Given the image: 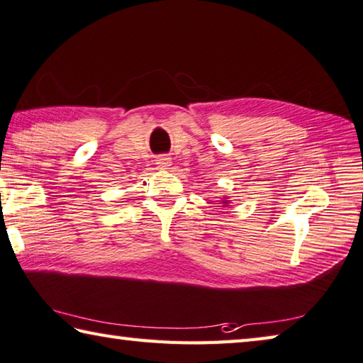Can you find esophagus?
Listing matches in <instances>:
<instances>
[{
	"instance_id": "1",
	"label": "esophagus",
	"mask_w": 363,
	"mask_h": 363,
	"mask_svg": "<svg viewBox=\"0 0 363 363\" xmlns=\"http://www.w3.org/2000/svg\"><path fill=\"white\" fill-rule=\"evenodd\" d=\"M156 166L162 170L170 169V166H172V160H170L169 156H158V158H156Z\"/></svg>"
}]
</instances>
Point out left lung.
I'll return each instance as SVG.
<instances>
[{
    "mask_svg": "<svg viewBox=\"0 0 363 363\" xmlns=\"http://www.w3.org/2000/svg\"><path fill=\"white\" fill-rule=\"evenodd\" d=\"M221 203H223L221 207H225V205H229V203H230V202H229V197H228V196H224L223 199H221Z\"/></svg>",
    "mask_w": 363,
    "mask_h": 363,
    "instance_id": "left-lung-1",
    "label": "left lung"
}]
</instances>
